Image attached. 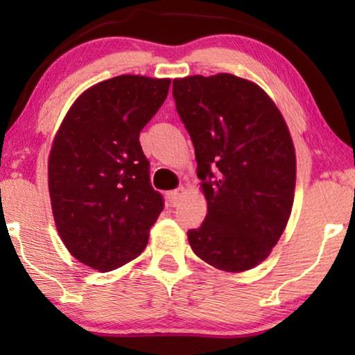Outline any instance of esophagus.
I'll list each match as a JSON object with an SVG mask.
<instances>
[{"instance_id": "1", "label": "esophagus", "mask_w": 355, "mask_h": 355, "mask_svg": "<svg viewBox=\"0 0 355 355\" xmlns=\"http://www.w3.org/2000/svg\"><path fill=\"white\" fill-rule=\"evenodd\" d=\"M184 196H186V189L179 187V189H176V191L169 192V193H168V198H169V202H171L173 205L176 207V205H179V203H181Z\"/></svg>"}]
</instances>
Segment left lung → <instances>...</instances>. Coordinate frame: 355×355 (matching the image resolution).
Returning <instances> with one entry per match:
<instances>
[{"label": "left lung", "mask_w": 355, "mask_h": 355, "mask_svg": "<svg viewBox=\"0 0 355 355\" xmlns=\"http://www.w3.org/2000/svg\"><path fill=\"white\" fill-rule=\"evenodd\" d=\"M196 148L207 216L187 232L193 254L242 273L271 254L294 203L295 150L288 124L255 82L220 72L173 80Z\"/></svg>", "instance_id": "1"}]
</instances>
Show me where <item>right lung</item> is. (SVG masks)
<instances>
[{
	"label": "right lung",
	"mask_w": 355,
	"mask_h": 355,
	"mask_svg": "<svg viewBox=\"0 0 355 355\" xmlns=\"http://www.w3.org/2000/svg\"><path fill=\"white\" fill-rule=\"evenodd\" d=\"M169 84L132 74L98 82L77 96L53 139L48 191L58 234L101 273L142 254L163 210L139 135Z\"/></svg>",
	"instance_id": "obj_1"
}]
</instances>
